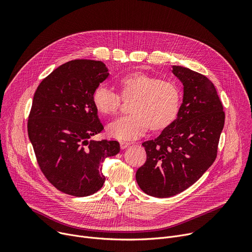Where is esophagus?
<instances>
[{
	"mask_svg": "<svg viewBox=\"0 0 252 252\" xmlns=\"http://www.w3.org/2000/svg\"><path fill=\"white\" fill-rule=\"evenodd\" d=\"M119 144H121V148L122 149H126V147H128L129 145H130L129 142H125V141H121V143H119Z\"/></svg>",
	"mask_w": 252,
	"mask_h": 252,
	"instance_id": "obj_1",
	"label": "esophagus"
}]
</instances>
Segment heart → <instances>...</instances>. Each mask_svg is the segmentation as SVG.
Here are the masks:
<instances>
[{"label":"heart","instance_id":"obj_1","mask_svg":"<svg viewBox=\"0 0 252 252\" xmlns=\"http://www.w3.org/2000/svg\"><path fill=\"white\" fill-rule=\"evenodd\" d=\"M118 89L123 100L133 102L129 106L130 115L107 126V133L112 138L133 140L148 128L152 131L163 130L179 114L181 92L173 82L144 72H133L119 79ZM92 101L102 115L115 114L121 107V98L104 86L94 90Z\"/></svg>","mask_w":252,"mask_h":252}]
</instances>
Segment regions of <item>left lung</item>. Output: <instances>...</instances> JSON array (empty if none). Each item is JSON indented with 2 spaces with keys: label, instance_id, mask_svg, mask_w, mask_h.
I'll return each mask as SVG.
<instances>
[{
  "label": "left lung",
  "instance_id": "obj_1",
  "mask_svg": "<svg viewBox=\"0 0 252 252\" xmlns=\"http://www.w3.org/2000/svg\"><path fill=\"white\" fill-rule=\"evenodd\" d=\"M173 73L184 86L178 117L142 144L147 159L136 173L139 187L158 198L177 195L202 177L216 160L224 125L222 104L206 76L176 65Z\"/></svg>",
  "mask_w": 252,
  "mask_h": 252
}]
</instances>
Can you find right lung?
<instances>
[{
	"instance_id": "add662e5",
	"label": "right lung",
	"mask_w": 252,
	"mask_h": 252,
	"mask_svg": "<svg viewBox=\"0 0 252 252\" xmlns=\"http://www.w3.org/2000/svg\"><path fill=\"white\" fill-rule=\"evenodd\" d=\"M108 75L101 61L71 60L53 70L34 93L29 137L42 173L65 194L85 197L99 191L105 158L121 150L117 141L89 140L103 129L92 96Z\"/></svg>"
}]
</instances>
